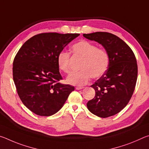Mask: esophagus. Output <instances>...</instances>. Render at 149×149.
<instances>
[{"label": "esophagus", "mask_w": 149, "mask_h": 149, "mask_svg": "<svg viewBox=\"0 0 149 149\" xmlns=\"http://www.w3.org/2000/svg\"><path fill=\"white\" fill-rule=\"evenodd\" d=\"M84 87H75V89H76L77 90H80V89H84Z\"/></svg>", "instance_id": "obj_1"}]
</instances>
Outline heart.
<instances>
[{"label": "heart", "instance_id": "b5f03b06", "mask_svg": "<svg viewBox=\"0 0 149 149\" xmlns=\"http://www.w3.org/2000/svg\"><path fill=\"white\" fill-rule=\"evenodd\" d=\"M72 52L75 56L83 58L80 72L72 73L67 78L69 84L84 85L93 77L99 78L107 72L110 64V56L107 50L86 40H81L72 46ZM57 64L63 72H70V54L65 51L59 52Z\"/></svg>", "mask_w": 149, "mask_h": 149}]
</instances>
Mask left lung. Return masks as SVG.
I'll return each instance as SVG.
<instances>
[{"mask_svg": "<svg viewBox=\"0 0 149 149\" xmlns=\"http://www.w3.org/2000/svg\"><path fill=\"white\" fill-rule=\"evenodd\" d=\"M83 35L101 44L110 56L107 72L91 86L95 90V96L88 101L87 107L99 117L112 116L126 107L135 90L138 72L135 56L122 39L110 33Z\"/></svg>", "mask_w": 149, "mask_h": 149, "instance_id": "left-lung-1", "label": "left lung"}]
</instances>
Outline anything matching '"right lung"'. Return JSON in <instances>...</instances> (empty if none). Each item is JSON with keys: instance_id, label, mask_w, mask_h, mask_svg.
Returning <instances> with one entry per match:
<instances>
[{"instance_id": "right-lung-1", "label": "right lung", "mask_w": 149, "mask_h": 149, "mask_svg": "<svg viewBox=\"0 0 149 149\" xmlns=\"http://www.w3.org/2000/svg\"><path fill=\"white\" fill-rule=\"evenodd\" d=\"M79 33H42L24 42L13 62V79L22 102L35 114L50 116L66 101L74 87L62 79L57 64L59 52Z\"/></svg>"}]
</instances>
